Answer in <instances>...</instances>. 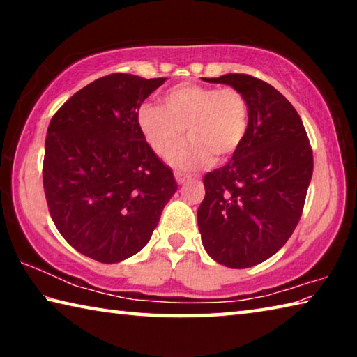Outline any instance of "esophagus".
<instances>
[{"label": "esophagus", "mask_w": 357, "mask_h": 357, "mask_svg": "<svg viewBox=\"0 0 357 357\" xmlns=\"http://www.w3.org/2000/svg\"><path fill=\"white\" fill-rule=\"evenodd\" d=\"M174 178H176V183H178V184H184L185 181H189L192 176H190V174L176 172V173H174Z\"/></svg>", "instance_id": "34e87169"}]
</instances>
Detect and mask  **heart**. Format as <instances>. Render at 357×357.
Instances as JSON below:
<instances>
[{
  "instance_id": "obj_1",
  "label": "heart",
  "mask_w": 357,
  "mask_h": 357,
  "mask_svg": "<svg viewBox=\"0 0 357 357\" xmlns=\"http://www.w3.org/2000/svg\"><path fill=\"white\" fill-rule=\"evenodd\" d=\"M164 107L144 104L137 124L148 146L167 157L184 135L189 142L172 155L178 168H198L214 159L223 162L243 148L249 134L250 107L236 88L183 83L164 94Z\"/></svg>"
}]
</instances>
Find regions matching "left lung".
Returning a JSON list of instances; mask_svg holds the SVG:
<instances>
[{
    "label": "left lung",
    "mask_w": 357,
    "mask_h": 357,
    "mask_svg": "<svg viewBox=\"0 0 357 357\" xmlns=\"http://www.w3.org/2000/svg\"><path fill=\"white\" fill-rule=\"evenodd\" d=\"M239 89L250 107L245 142L204 174L198 208L204 249L227 268L264 261L285 245L304 209L313 153L302 119L274 86L247 74L208 78Z\"/></svg>",
    "instance_id": "obj_1"
}]
</instances>
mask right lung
I'll list each match as a JSON object with an SVG mask.
<instances>
[{
  "mask_svg": "<svg viewBox=\"0 0 357 357\" xmlns=\"http://www.w3.org/2000/svg\"><path fill=\"white\" fill-rule=\"evenodd\" d=\"M165 80L100 77L48 124L42 167L48 211L61 236L96 261L118 263L140 252L178 190L137 124L143 100Z\"/></svg>",
  "mask_w": 357,
  "mask_h": 357,
  "instance_id": "right-lung-1",
  "label": "right lung"
}]
</instances>
